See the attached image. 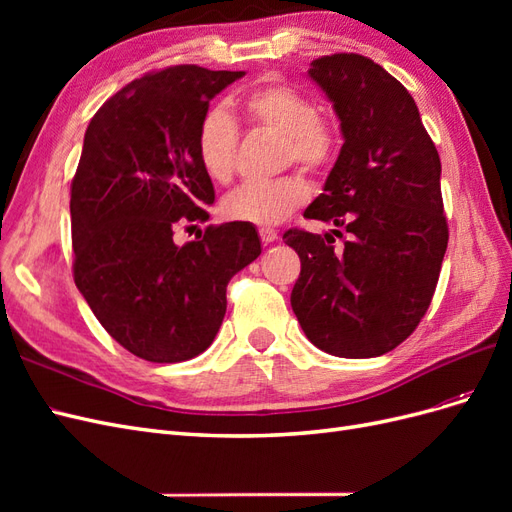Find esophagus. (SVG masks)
I'll return each instance as SVG.
<instances>
[{"mask_svg":"<svg viewBox=\"0 0 512 512\" xmlns=\"http://www.w3.org/2000/svg\"><path fill=\"white\" fill-rule=\"evenodd\" d=\"M258 235H260V241L265 243V245H269V243L277 241V230H275V228H269V226H262V228H258Z\"/></svg>","mask_w":512,"mask_h":512,"instance_id":"1","label":"esophagus"}]
</instances>
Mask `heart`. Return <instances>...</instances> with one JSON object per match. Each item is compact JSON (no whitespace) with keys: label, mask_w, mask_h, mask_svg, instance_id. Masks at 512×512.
<instances>
[{"label":"heart","mask_w":512,"mask_h":512,"mask_svg":"<svg viewBox=\"0 0 512 512\" xmlns=\"http://www.w3.org/2000/svg\"><path fill=\"white\" fill-rule=\"evenodd\" d=\"M235 106L258 128L284 136V164H301L320 170L331 160L335 136L327 121L318 115L314 100L286 83L265 81L250 87ZM239 130L226 108H211L196 130V156L205 173L218 183H228L237 168ZM309 185L299 175L273 181L245 183L224 200L228 220L254 226H273L307 203Z\"/></svg>","instance_id":"heart-1"}]
</instances>
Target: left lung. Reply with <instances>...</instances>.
I'll return each instance as SVG.
<instances>
[{"mask_svg": "<svg viewBox=\"0 0 512 512\" xmlns=\"http://www.w3.org/2000/svg\"><path fill=\"white\" fill-rule=\"evenodd\" d=\"M307 74L333 102L344 145L303 215L350 239L284 232L301 258L290 305L314 346L369 359L410 337L436 292L448 245L440 156L408 89L369 57L324 55Z\"/></svg>", "mask_w": 512, "mask_h": 512, "instance_id": "left-lung-1", "label": "left lung"}]
</instances>
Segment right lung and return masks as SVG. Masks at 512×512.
Segmentation results:
<instances>
[{
    "instance_id": "add662e5",
    "label": "right lung",
    "mask_w": 512,
    "mask_h": 512,
    "mask_svg": "<svg viewBox=\"0 0 512 512\" xmlns=\"http://www.w3.org/2000/svg\"><path fill=\"white\" fill-rule=\"evenodd\" d=\"M245 72L170 66L108 98L89 121L72 179L74 284L106 333L151 363L205 352L226 314L230 277L260 256L252 224L207 226L215 192L196 156L209 100Z\"/></svg>"
}]
</instances>
